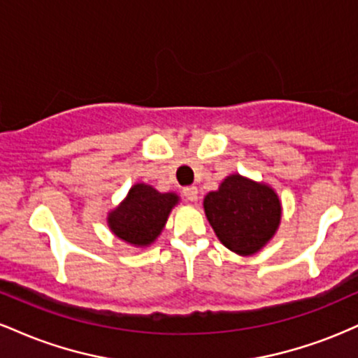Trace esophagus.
<instances>
[{"instance_id": "obj_1", "label": "esophagus", "mask_w": 358, "mask_h": 358, "mask_svg": "<svg viewBox=\"0 0 358 358\" xmlns=\"http://www.w3.org/2000/svg\"><path fill=\"white\" fill-rule=\"evenodd\" d=\"M183 196L188 200V202H195V200L199 199V190H196V187H185Z\"/></svg>"}]
</instances>
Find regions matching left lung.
Listing matches in <instances>:
<instances>
[{
    "label": "left lung",
    "mask_w": 358,
    "mask_h": 358,
    "mask_svg": "<svg viewBox=\"0 0 358 358\" xmlns=\"http://www.w3.org/2000/svg\"><path fill=\"white\" fill-rule=\"evenodd\" d=\"M203 208L222 244L242 256L257 252L281 220V203L274 190L239 175L229 176L219 190L208 193Z\"/></svg>",
    "instance_id": "obj_1"
}]
</instances>
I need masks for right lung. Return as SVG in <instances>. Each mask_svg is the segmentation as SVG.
I'll return each mask as SVG.
<instances>
[{
  "label": "right lung",
  "instance_id": "right-lung-1",
  "mask_svg": "<svg viewBox=\"0 0 358 358\" xmlns=\"http://www.w3.org/2000/svg\"><path fill=\"white\" fill-rule=\"evenodd\" d=\"M176 202L178 196L175 193H159L145 183L134 185L124 202L110 212V231L129 244H151L163 231L168 213Z\"/></svg>",
  "mask_w": 358,
  "mask_h": 358
}]
</instances>
